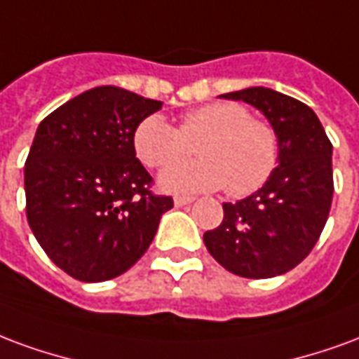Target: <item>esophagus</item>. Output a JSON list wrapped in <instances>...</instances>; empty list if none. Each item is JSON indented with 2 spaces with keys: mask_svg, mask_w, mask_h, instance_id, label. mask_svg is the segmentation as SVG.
Wrapping results in <instances>:
<instances>
[{
  "mask_svg": "<svg viewBox=\"0 0 359 359\" xmlns=\"http://www.w3.org/2000/svg\"><path fill=\"white\" fill-rule=\"evenodd\" d=\"M193 201H195V198H193V197H176V198H174V205H176V206L191 205Z\"/></svg>",
  "mask_w": 359,
  "mask_h": 359,
  "instance_id": "1",
  "label": "esophagus"
}]
</instances>
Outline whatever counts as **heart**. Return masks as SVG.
<instances>
[{
	"mask_svg": "<svg viewBox=\"0 0 359 359\" xmlns=\"http://www.w3.org/2000/svg\"><path fill=\"white\" fill-rule=\"evenodd\" d=\"M195 148L198 161L178 163ZM133 149L151 168H165L162 189L197 193L226 187L227 195L245 197L268 182L277 166L276 130L237 103L203 104L183 114L177 128L151 114L133 132Z\"/></svg>",
	"mask_w": 359,
	"mask_h": 359,
	"instance_id": "b5f03b06",
	"label": "heart"
}]
</instances>
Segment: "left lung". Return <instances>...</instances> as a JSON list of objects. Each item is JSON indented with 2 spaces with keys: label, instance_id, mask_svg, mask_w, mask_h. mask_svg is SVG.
<instances>
[{
  "label": "left lung",
  "instance_id": "left-lung-1",
  "mask_svg": "<svg viewBox=\"0 0 359 359\" xmlns=\"http://www.w3.org/2000/svg\"><path fill=\"white\" fill-rule=\"evenodd\" d=\"M252 104L277 133V168L262 189L224 203V219L205 233L214 260L248 279L281 276L312 252L333 201V145L316 112L269 88L224 93Z\"/></svg>",
  "mask_w": 359,
  "mask_h": 359
}]
</instances>
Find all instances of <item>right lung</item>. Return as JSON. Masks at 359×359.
<instances>
[{
  "instance_id": "add662e5",
  "label": "right lung",
  "mask_w": 359,
  "mask_h": 359,
  "mask_svg": "<svg viewBox=\"0 0 359 359\" xmlns=\"http://www.w3.org/2000/svg\"><path fill=\"white\" fill-rule=\"evenodd\" d=\"M161 101L101 86L41 120L25 164L26 218L55 266L86 283L147 252L172 197L154 195L133 132Z\"/></svg>"
}]
</instances>
